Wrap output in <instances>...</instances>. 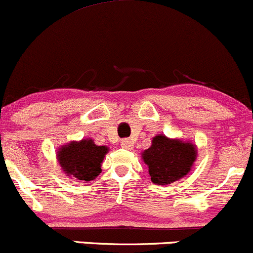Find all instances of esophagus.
<instances>
[{
	"label": "esophagus",
	"instance_id": "34e87169",
	"mask_svg": "<svg viewBox=\"0 0 253 253\" xmlns=\"http://www.w3.org/2000/svg\"><path fill=\"white\" fill-rule=\"evenodd\" d=\"M121 146H122V148H124V149H131L132 148L131 141L127 140V138L121 141Z\"/></svg>",
	"mask_w": 253,
	"mask_h": 253
}]
</instances>
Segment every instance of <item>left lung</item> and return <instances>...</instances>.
I'll use <instances>...</instances> for the list:
<instances>
[{
  "label": "left lung",
  "mask_w": 253,
  "mask_h": 253,
  "mask_svg": "<svg viewBox=\"0 0 253 253\" xmlns=\"http://www.w3.org/2000/svg\"><path fill=\"white\" fill-rule=\"evenodd\" d=\"M142 158L148 165L153 183L170 184L191 171L197 158V148L188 142L158 135L153 138L151 147L143 152Z\"/></svg>",
  "instance_id": "1"
}]
</instances>
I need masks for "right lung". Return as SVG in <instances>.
<instances>
[{"label": "right lung", "mask_w": 253, "mask_h": 253, "mask_svg": "<svg viewBox=\"0 0 253 253\" xmlns=\"http://www.w3.org/2000/svg\"><path fill=\"white\" fill-rule=\"evenodd\" d=\"M107 151L106 146H96L93 140L71 142L59 151V164L66 175L88 182L101 172V163Z\"/></svg>", "instance_id": "obj_1"}]
</instances>
